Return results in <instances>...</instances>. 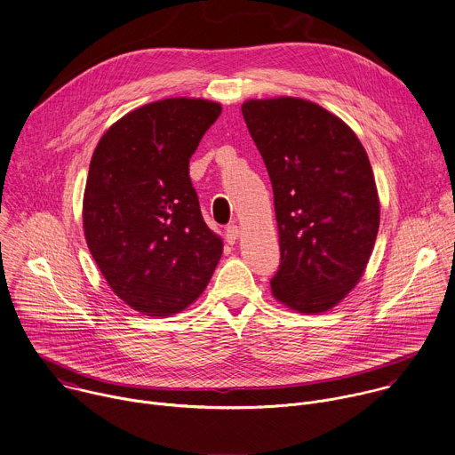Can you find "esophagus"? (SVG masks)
<instances>
[{"label":"esophagus","instance_id":"1","mask_svg":"<svg viewBox=\"0 0 455 455\" xmlns=\"http://www.w3.org/2000/svg\"><path fill=\"white\" fill-rule=\"evenodd\" d=\"M239 237V227L237 225H228L225 230V239L228 244H234Z\"/></svg>","mask_w":455,"mask_h":455}]
</instances>
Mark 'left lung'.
Masks as SVG:
<instances>
[{
  "instance_id": "obj_1",
  "label": "left lung",
  "mask_w": 455,
  "mask_h": 455,
  "mask_svg": "<svg viewBox=\"0 0 455 455\" xmlns=\"http://www.w3.org/2000/svg\"><path fill=\"white\" fill-rule=\"evenodd\" d=\"M241 110L275 196L280 266L271 292L298 313H325L361 280L377 239L366 149L345 121L307 100H248Z\"/></svg>"
}]
</instances>
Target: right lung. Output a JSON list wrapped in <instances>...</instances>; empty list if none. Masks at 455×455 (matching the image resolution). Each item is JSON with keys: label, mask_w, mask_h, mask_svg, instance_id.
Segmentation results:
<instances>
[{"label": "right lung", "mask_w": 455, "mask_h": 455, "mask_svg": "<svg viewBox=\"0 0 455 455\" xmlns=\"http://www.w3.org/2000/svg\"><path fill=\"white\" fill-rule=\"evenodd\" d=\"M209 100L139 107L100 139L84 193V234L110 289L132 309L172 316L207 287L223 241L204 221L189 159L220 117Z\"/></svg>", "instance_id": "right-lung-1"}]
</instances>
